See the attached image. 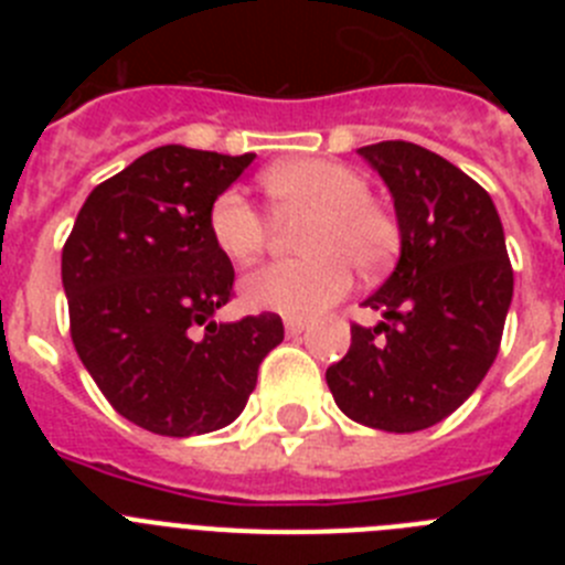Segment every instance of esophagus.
Returning a JSON list of instances; mask_svg holds the SVG:
<instances>
[{
	"label": "esophagus",
	"mask_w": 565,
	"mask_h": 565,
	"mask_svg": "<svg viewBox=\"0 0 565 565\" xmlns=\"http://www.w3.org/2000/svg\"><path fill=\"white\" fill-rule=\"evenodd\" d=\"M308 328L306 319L299 317H286V333H291V337H297V333H302Z\"/></svg>",
	"instance_id": "1"
}]
</instances>
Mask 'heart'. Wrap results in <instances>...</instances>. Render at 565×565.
Listing matches in <instances>:
<instances>
[{
	"mask_svg": "<svg viewBox=\"0 0 565 565\" xmlns=\"http://www.w3.org/2000/svg\"><path fill=\"white\" fill-rule=\"evenodd\" d=\"M263 186L279 212H311L299 248L311 257L277 259L239 279V297L254 311L313 317L353 286V262L373 274L396 252V223L367 198V181L339 161L302 158L268 169ZM209 232L226 257L246 263L266 246V223L237 186L209 209Z\"/></svg>",
	"mask_w": 565,
	"mask_h": 565,
	"instance_id": "b5f03b06",
	"label": "heart"
}]
</instances>
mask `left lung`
Returning a JSON list of instances; mask_svg holds the SVG:
<instances>
[{
  "label": "left lung",
  "mask_w": 565,
  "mask_h": 565,
  "mask_svg": "<svg viewBox=\"0 0 565 565\" xmlns=\"http://www.w3.org/2000/svg\"><path fill=\"white\" fill-rule=\"evenodd\" d=\"M391 189L402 252L326 373L339 411L384 433L427 430L467 402L501 348L512 266L487 192L441 154L407 141L359 149Z\"/></svg>",
  "instance_id": "8db88e82"
}]
</instances>
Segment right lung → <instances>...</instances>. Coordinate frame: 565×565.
Returning <instances> with one entry per match:
<instances>
[{
    "mask_svg": "<svg viewBox=\"0 0 565 565\" xmlns=\"http://www.w3.org/2000/svg\"><path fill=\"white\" fill-rule=\"evenodd\" d=\"M254 154L167 143L84 201L62 252L70 337L115 411L158 436L221 430L243 413L282 319L214 322L232 297V259L209 209Z\"/></svg>",
    "mask_w": 565,
    "mask_h": 565,
    "instance_id": "add662e5",
    "label": "right lung"
}]
</instances>
